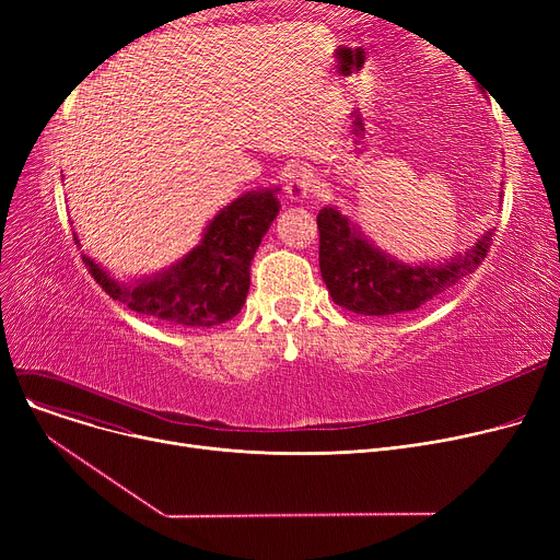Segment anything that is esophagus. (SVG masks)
Segmentation results:
<instances>
[{"mask_svg":"<svg viewBox=\"0 0 560 560\" xmlns=\"http://www.w3.org/2000/svg\"><path fill=\"white\" fill-rule=\"evenodd\" d=\"M285 192L292 199H304L313 192V176L304 167L290 170L285 176Z\"/></svg>","mask_w":560,"mask_h":560,"instance_id":"esophagus-1","label":"esophagus"}]
</instances>
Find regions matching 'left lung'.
Here are the masks:
<instances>
[{
  "instance_id": "left-lung-1",
  "label": "left lung",
  "mask_w": 560,
  "mask_h": 560,
  "mask_svg": "<svg viewBox=\"0 0 560 560\" xmlns=\"http://www.w3.org/2000/svg\"><path fill=\"white\" fill-rule=\"evenodd\" d=\"M317 229L319 270L331 300L361 315H395L420 308L472 275L492 243V231H486L472 249L445 265L410 268L372 247L361 231L329 206L317 213Z\"/></svg>"
}]
</instances>
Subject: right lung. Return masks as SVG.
<instances>
[{"instance_id": "add662e5", "label": "right lung", "mask_w": 560, "mask_h": 560, "mask_svg": "<svg viewBox=\"0 0 560 560\" xmlns=\"http://www.w3.org/2000/svg\"><path fill=\"white\" fill-rule=\"evenodd\" d=\"M279 209L277 190L238 197L213 218L201 245L174 268L138 285H120L88 256L83 262L104 292L140 315L176 327H215L241 313L249 292L252 258Z\"/></svg>"}]
</instances>
